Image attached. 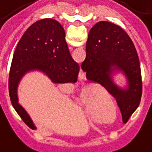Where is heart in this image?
<instances>
[{"mask_svg": "<svg viewBox=\"0 0 152 152\" xmlns=\"http://www.w3.org/2000/svg\"><path fill=\"white\" fill-rule=\"evenodd\" d=\"M103 91V88L100 86H92L90 88H85L80 92L78 102L82 110L85 114H91L92 119H98L95 112L104 115L107 110V105L105 103L112 102L110 97H105L100 96Z\"/></svg>", "mask_w": 152, "mask_h": 152, "instance_id": "b5f03b06", "label": "heart"}]
</instances>
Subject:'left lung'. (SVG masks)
<instances>
[{
    "label": "left lung",
    "instance_id": "obj_1",
    "mask_svg": "<svg viewBox=\"0 0 152 152\" xmlns=\"http://www.w3.org/2000/svg\"><path fill=\"white\" fill-rule=\"evenodd\" d=\"M81 69L88 81L102 85L116 99L126 123L139 105L142 83L138 56L129 35L122 28L108 21H100L88 33L86 59ZM115 71H121L127 78L126 88L113 81Z\"/></svg>",
    "mask_w": 152,
    "mask_h": 152
}]
</instances>
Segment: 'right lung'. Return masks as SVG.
<instances>
[{
  "label": "right lung",
  "instance_id": "obj_1",
  "mask_svg": "<svg viewBox=\"0 0 152 152\" xmlns=\"http://www.w3.org/2000/svg\"><path fill=\"white\" fill-rule=\"evenodd\" d=\"M79 65L73 60L60 23L52 19L37 21L25 31L14 53L9 75V93L13 107L23 121L36 129L26 110L19 104L17 89L24 74L39 70L55 83H75Z\"/></svg>",
  "mask_w": 152,
  "mask_h": 152
}]
</instances>
